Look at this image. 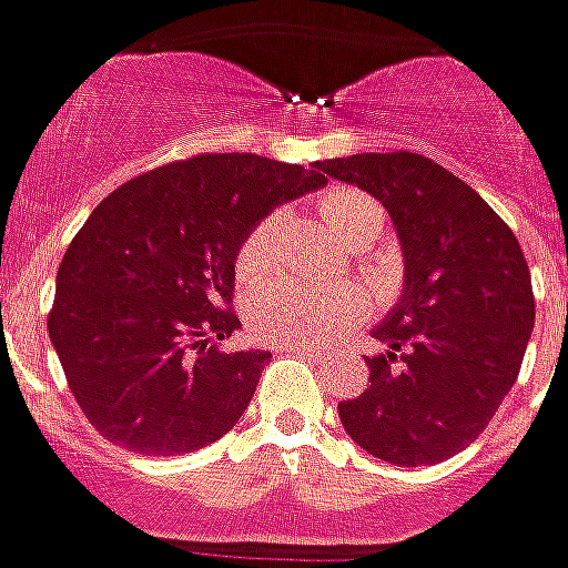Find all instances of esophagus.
<instances>
[{"mask_svg":"<svg viewBox=\"0 0 568 568\" xmlns=\"http://www.w3.org/2000/svg\"><path fill=\"white\" fill-rule=\"evenodd\" d=\"M283 351L288 353H297V356H320V347H313V344H295V341H288V344H283Z\"/></svg>","mask_w":568,"mask_h":568,"instance_id":"1","label":"esophagus"}]
</instances>
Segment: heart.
Instances as JSON below:
<instances>
[{
  "instance_id": "b5f03b06",
  "label": "heart",
  "mask_w": 568,
  "mask_h": 568,
  "mask_svg": "<svg viewBox=\"0 0 568 568\" xmlns=\"http://www.w3.org/2000/svg\"><path fill=\"white\" fill-rule=\"evenodd\" d=\"M320 217L341 243H372L384 230V212L368 193L356 187L325 190L320 202ZM273 221H261L248 230V236L236 252V271L243 276L264 271L271 257ZM366 313V295L359 288H307L295 280H273L257 288L245 323L261 341H295V344H320L338 338Z\"/></svg>"
}]
</instances>
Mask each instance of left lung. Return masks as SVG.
Returning <instances> with one entry per match:
<instances>
[{
    "mask_svg": "<svg viewBox=\"0 0 568 568\" xmlns=\"http://www.w3.org/2000/svg\"><path fill=\"white\" fill-rule=\"evenodd\" d=\"M390 212L406 285L372 332L368 384L338 403L356 446L396 467L439 464L474 443L510 394L535 325L529 264L514 230L462 178L422 153L316 162Z\"/></svg>",
    "mask_w": 568,
    "mask_h": 568,
    "instance_id": "1",
    "label": "left lung"
}]
</instances>
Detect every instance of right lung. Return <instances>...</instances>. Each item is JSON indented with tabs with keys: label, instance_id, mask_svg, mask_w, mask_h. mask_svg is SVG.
Returning <instances> with one entry per match:
<instances>
[{
	"label": "right lung",
	"instance_id": "obj_1",
	"mask_svg": "<svg viewBox=\"0 0 568 568\" xmlns=\"http://www.w3.org/2000/svg\"><path fill=\"white\" fill-rule=\"evenodd\" d=\"M316 165L200 153L138 174L82 224L58 267L49 338L91 427L138 455H184L243 418L267 351H224L236 252Z\"/></svg>",
	"mask_w": 568,
	"mask_h": 568
}]
</instances>
